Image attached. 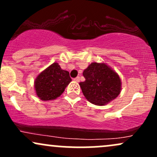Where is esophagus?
<instances>
[{"mask_svg":"<svg viewBox=\"0 0 157 157\" xmlns=\"http://www.w3.org/2000/svg\"><path fill=\"white\" fill-rule=\"evenodd\" d=\"M74 80H75V82H78L79 81H80V77H75V78H74Z\"/></svg>","mask_w":157,"mask_h":157,"instance_id":"1","label":"esophagus"}]
</instances>
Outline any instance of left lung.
<instances>
[{
  "mask_svg": "<svg viewBox=\"0 0 157 157\" xmlns=\"http://www.w3.org/2000/svg\"><path fill=\"white\" fill-rule=\"evenodd\" d=\"M84 82L80 86L90 102L104 105L112 101L121 91V80L116 71L105 63H92L83 71Z\"/></svg>",
  "mask_w": 157,
  "mask_h": 157,
  "instance_id": "1",
  "label": "left lung"
}]
</instances>
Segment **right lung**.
I'll return each instance as SVG.
<instances>
[{
    "label": "right lung",
    "instance_id": "obj_1",
    "mask_svg": "<svg viewBox=\"0 0 157 157\" xmlns=\"http://www.w3.org/2000/svg\"><path fill=\"white\" fill-rule=\"evenodd\" d=\"M71 81L69 72L54 63L40 73L35 81L37 96L41 100H52L60 97Z\"/></svg>",
    "mask_w": 157,
    "mask_h": 157
}]
</instances>
